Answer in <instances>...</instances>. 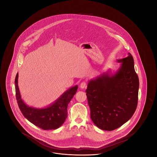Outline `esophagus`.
Here are the masks:
<instances>
[{
	"label": "esophagus",
	"mask_w": 157,
	"mask_h": 157,
	"mask_svg": "<svg viewBox=\"0 0 157 157\" xmlns=\"http://www.w3.org/2000/svg\"><path fill=\"white\" fill-rule=\"evenodd\" d=\"M85 86H86V82H82V83H81V85H80L81 88V89H83V88H85Z\"/></svg>",
	"instance_id": "34e87169"
}]
</instances>
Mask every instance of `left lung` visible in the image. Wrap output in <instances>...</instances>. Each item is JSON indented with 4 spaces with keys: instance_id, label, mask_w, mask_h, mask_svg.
Listing matches in <instances>:
<instances>
[{
    "instance_id": "1",
    "label": "left lung",
    "mask_w": 157,
    "mask_h": 157,
    "mask_svg": "<svg viewBox=\"0 0 157 157\" xmlns=\"http://www.w3.org/2000/svg\"><path fill=\"white\" fill-rule=\"evenodd\" d=\"M117 59L119 68L111 69L89 81L86 90L90 118L99 129L112 131L134 115L138 104L139 79L130 53Z\"/></svg>"
}]
</instances>
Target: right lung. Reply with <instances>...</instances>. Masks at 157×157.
Listing matches in <instances>:
<instances>
[{"instance_id":"add662e5","label":"right lung","mask_w":157,"mask_h":157,"mask_svg":"<svg viewBox=\"0 0 157 157\" xmlns=\"http://www.w3.org/2000/svg\"><path fill=\"white\" fill-rule=\"evenodd\" d=\"M15 84L17 102L23 116L44 130L56 129L64 123L67 118V105L78 90V85L71 87L48 106L37 108L29 106L23 101L18 86V73L15 78Z\"/></svg>"}]
</instances>
